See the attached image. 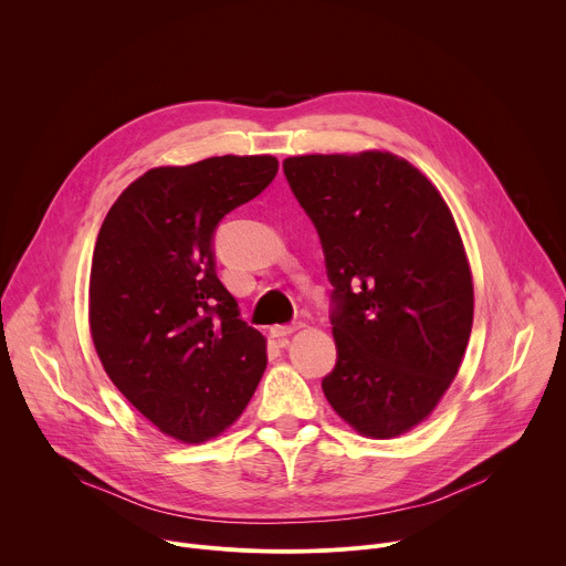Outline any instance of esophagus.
<instances>
[{
  "label": "esophagus",
  "instance_id": "1",
  "mask_svg": "<svg viewBox=\"0 0 566 566\" xmlns=\"http://www.w3.org/2000/svg\"><path fill=\"white\" fill-rule=\"evenodd\" d=\"M302 327H304L302 322H293V325H275V327H271V336H273V338H286V336L295 334V332L302 329Z\"/></svg>",
  "mask_w": 566,
  "mask_h": 566
}]
</instances>
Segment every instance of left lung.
<instances>
[{"label": "left lung", "mask_w": 566, "mask_h": 566, "mask_svg": "<svg viewBox=\"0 0 566 566\" xmlns=\"http://www.w3.org/2000/svg\"><path fill=\"white\" fill-rule=\"evenodd\" d=\"M282 168L334 284L338 363L322 391L358 434H406L439 406L472 329V273L454 217L391 151L289 156Z\"/></svg>", "instance_id": "1"}]
</instances>
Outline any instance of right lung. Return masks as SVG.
Masks as SVG:
<instances>
[{"label":"right lung","instance_id":"obj_1","mask_svg":"<svg viewBox=\"0 0 566 566\" xmlns=\"http://www.w3.org/2000/svg\"><path fill=\"white\" fill-rule=\"evenodd\" d=\"M275 175L271 154L151 168L101 226L90 275L96 354L132 406L181 443L230 428L266 369V338L214 273L212 232Z\"/></svg>","mask_w":566,"mask_h":566}]
</instances>
